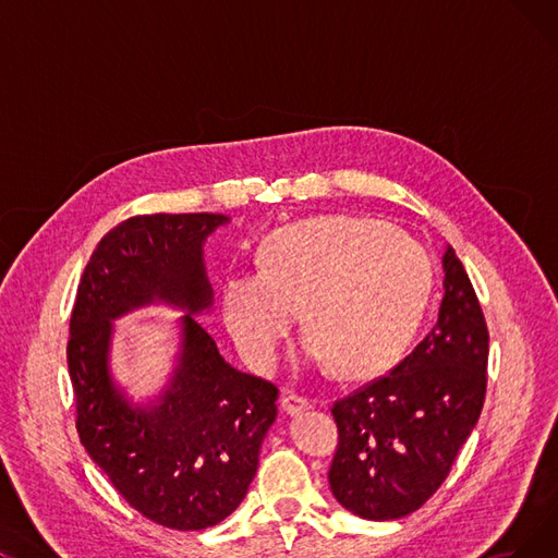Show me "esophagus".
Wrapping results in <instances>:
<instances>
[{
  "label": "esophagus",
  "instance_id": "obj_1",
  "mask_svg": "<svg viewBox=\"0 0 558 558\" xmlns=\"http://www.w3.org/2000/svg\"><path fill=\"white\" fill-rule=\"evenodd\" d=\"M305 409H310V400L305 396H299V393H287L282 396V412L294 416V414H301L305 412Z\"/></svg>",
  "mask_w": 558,
  "mask_h": 558
}]
</instances>
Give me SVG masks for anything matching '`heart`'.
<instances>
[{"label":"heart","instance_id":"obj_1","mask_svg":"<svg viewBox=\"0 0 558 558\" xmlns=\"http://www.w3.org/2000/svg\"><path fill=\"white\" fill-rule=\"evenodd\" d=\"M432 291L425 248L377 219L330 215L284 226L257 251V274H230L221 324L244 362L271 373L301 307L307 355L343 375H368L400 357Z\"/></svg>","mask_w":558,"mask_h":558}]
</instances>
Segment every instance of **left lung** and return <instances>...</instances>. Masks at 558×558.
Returning <instances> with one entry per match:
<instances>
[{
  "label": "left lung",
  "mask_w": 558,
  "mask_h": 558,
  "mask_svg": "<svg viewBox=\"0 0 558 558\" xmlns=\"http://www.w3.org/2000/svg\"><path fill=\"white\" fill-rule=\"evenodd\" d=\"M436 326L389 375L332 404L337 502L366 520H398L438 490L480 421L488 330L454 248L444 255Z\"/></svg>",
  "instance_id": "1"
}]
</instances>
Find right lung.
<instances>
[{"mask_svg": "<svg viewBox=\"0 0 558 558\" xmlns=\"http://www.w3.org/2000/svg\"><path fill=\"white\" fill-rule=\"evenodd\" d=\"M226 215H140L114 226L81 276L68 368L83 448L124 500L156 524L208 530L240 507L257 473L278 389L232 368L196 316L213 305L203 244ZM165 302L186 312L166 391L133 408L107 366L111 320Z\"/></svg>", "mask_w": 558, "mask_h": 558, "instance_id": "obj_1", "label": "right lung"}]
</instances>
